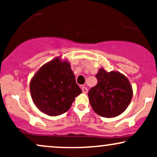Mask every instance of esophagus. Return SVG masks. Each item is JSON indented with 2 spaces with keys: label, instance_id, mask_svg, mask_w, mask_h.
Masks as SVG:
<instances>
[{
  "label": "esophagus",
  "instance_id": "obj_1",
  "mask_svg": "<svg viewBox=\"0 0 157 157\" xmlns=\"http://www.w3.org/2000/svg\"><path fill=\"white\" fill-rule=\"evenodd\" d=\"M81 89H82V92H83L84 94H86L88 92V89L86 87H85V86H82V87L81 88Z\"/></svg>",
  "mask_w": 157,
  "mask_h": 157
}]
</instances>
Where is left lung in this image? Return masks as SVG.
I'll use <instances>...</instances> for the list:
<instances>
[{"instance_id":"obj_1","label":"left lung","mask_w":157,"mask_h":157,"mask_svg":"<svg viewBox=\"0 0 157 157\" xmlns=\"http://www.w3.org/2000/svg\"><path fill=\"white\" fill-rule=\"evenodd\" d=\"M96 78L97 84L88 93L94 111L103 117L121 114L129 105L133 95L127 77L116 71L106 72L101 68Z\"/></svg>"}]
</instances>
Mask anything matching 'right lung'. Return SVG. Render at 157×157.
I'll return each mask as SVG.
<instances>
[{"instance_id": "obj_1", "label": "right lung", "mask_w": 157, "mask_h": 157, "mask_svg": "<svg viewBox=\"0 0 157 157\" xmlns=\"http://www.w3.org/2000/svg\"><path fill=\"white\" fill-rule=\"evenodd\" d=\"M30 92L37 109L49 116H57L70 109L82 91L69 63L56 58L35 74L30 82Z\"/></svg>"}]
</instances>
